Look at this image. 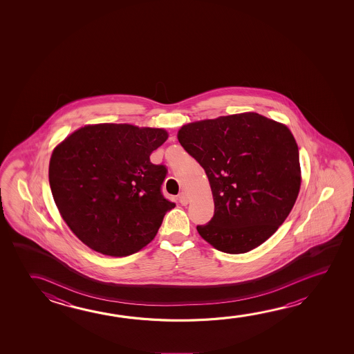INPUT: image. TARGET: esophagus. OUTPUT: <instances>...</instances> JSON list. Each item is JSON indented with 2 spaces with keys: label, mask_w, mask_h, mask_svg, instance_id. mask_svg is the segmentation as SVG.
<instances>
[{
  "label": "esophagus",
  "mask_w": 354,
  "mask_h": 354,
  "mask_svg": "<svg viewBox=\"0 0 354 354\" xmlns=\"http://www.w3.org/2000/svg\"><path fill=\"white\" fill-rule=\"evenodd\" d=\"M179 201L181 205L186 206L189 203V197L186 195L185 192H180L179 194Z\"/></svg>",
  "instance_id": "obj_1"
}]
</instances>
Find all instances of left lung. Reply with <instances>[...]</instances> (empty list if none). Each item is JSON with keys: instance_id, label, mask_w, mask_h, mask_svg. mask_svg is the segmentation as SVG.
I'll return each instance as SVG.
<instances>
[{"instance_id": "obj_1", "label": "left lung", "mask_w": 354, "mask_h": 354, "mask_svg": "<svg viewBox=\"0 0 354 354\" xmlns=\"http://www.w3.org/2000/svg\"><path fill=\"white\" fill-rule=\"evenodd\" d=\"M178 140L209 178L214 214L197 226L207 243L242 254L277 232L301 186L299 148L288 126L243 112L184 124Z\"/></svg>"}]
</instances>
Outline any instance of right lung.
<instances>
[{"instance_id":"obj_1","label":"right lung","mask_w":354,"mask_h":354,"mask_svg":"<svg viewBox=\"0 0 354 354\" xmlns=\"http://www.w3.org/2000/svg\"><path fill=\"white\" fill-rule=\"evenodd\" d=\"M162 128L86 124L62 140L49 162L53 198L71 232L110 257L140 252L157 236L167 211L164 165L151 151L168 140Z\"/></svg>"}]
</instances>
